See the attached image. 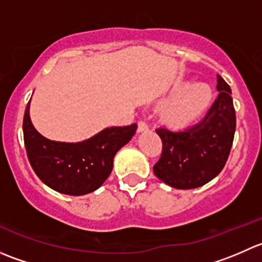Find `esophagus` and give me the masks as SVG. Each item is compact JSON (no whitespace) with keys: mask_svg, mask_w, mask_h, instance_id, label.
Wrapping results in <instances>:
<instances>
[{"mask_svg":"<svg viewBox=\"0 0 262 262\" xmlns=\"http://www.w3.org/2000/svg\"><path fill=\"white\" fill-rule=\"evenodd\" d=\"M148 129V125L144 121H139L138 123V132L139 133H143V132H146Z\"/></svg>","mask_w":262,"mask_h":262,"instance_id":"esophagus-1","label":"esophagus"}]
</instances>
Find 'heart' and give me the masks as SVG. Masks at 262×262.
Returning a JSON list of instances; mask_svg holds the SVG:
<instances>
[{"mask_svg":"<svg viewBox=\"0 0 262 262\" xmlns=\"http://www.w3.org/2000/svg\"><path fill=\"white\" fill-rule=\"evenodd\" d=\"M171 100L165 112L168 124L186 126L196 120L209 107L213 99L212 89L207 83L180 82L171 91Z\"/></svg>","mask_w":262,"mask_h":262,"instance_id":"heart-1","label":"heart"}]
</instances>
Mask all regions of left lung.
Here are the masks:
<instances>
[{
    "label": "left lung",
    "instance_id": "left-lung-1",
    "mask_svg": "<svg viewBox=\"0 0 262 262\" xmlns=\"http://www.w3.org/2000/svg\"><path fill=\"white\" fill-rule=\"evenodd\" d=\"M218 97L200 123L184 129H156L162 155L153 166L155 175L175 189H195L213 180L223 170L236 132V113L231 87L216 76Z\"/></svg>",
    "mask_w": 262,
    "mask_h": 262
}]
</instances>
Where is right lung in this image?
<instances>
[{
  "label": "right lung",
  "mask_w": 262,
  "mask_h": 262,
  "mask_svg": "<svg viewBox=\"0 0 262 262\" xmlns=\"http://www.w3.org/2000/svg\"><path fill=\"white\" fill-rule=\"evenodd\" d=\"M29 109L30 101L24 114L23 130L34 172L50 189L75 196L95 191L104 184L112 173L116 152L137 130V124L110 126L77 143L55 142L34 128Z\"/></svg>",
  "instance_id": "add662e5"
}]
</instances>
